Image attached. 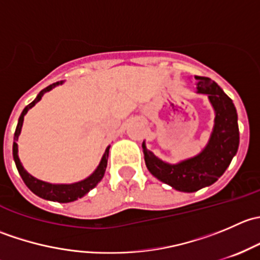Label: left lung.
<instances>
[{"label": "left lung", "instance_id": "1", "mask_svg": "<svg viewBox=\"0 0 260 260\" xmlns=\"http://www.w3.org/2000/svg\"><path fill=\"white\" fill-rule=\"evenodd\" d=\"M198 91L208 94L215 109V125L210 141L200 154L177 165L157 158L143 143L148 171L162 182L183 192H193L210 186L229 167L239 147L238 114L232 99L210 78L198 77Z\"/></svg>", "mask_w": 260, "mask_h": 260}]
</instances>
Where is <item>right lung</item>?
<instances>
[{"label": "right lung", "mask_w": 260, "mask_h": 260, "mask_svg": "<svg viewBox=\"0 0 260 260\" xmlns=\"http://www.w3.org/2000/svg\"><path fill=\"white\" fill-rule=\"evenodd\" d=\"M62 81H57V83L52 84V85L46 86L45 89L40 91L36 96V99L34 102H31L28 106L25 107V109L22 111L21 113L20 118H18V123H17V127L16 131H15V137H14V147H12V153H14V159H15V164H16L17 167V171L20 174V176L22 177L23 182L26 183L28 188L32 191L35 195L40 196V198L46 199V200H51V201H57V203H72V201L78 200V199L83 198L85 193H88L89 191L91 190L93 187H95L96 183L99 182L104 176V172H106L107 169V162H108V154H109V146L107 147L106 152H104V156L102 158L101 164H99L98 169L88 177V179L80 181V182H75L72 183V185H52V183H48V182H44V181H40L35 177L31 176L30 174L23 170L22 165H21L20 159H18L17 156V143L16 141L18 140V136H20L21 132V128H22V123H23V117L25 114L27 113V111L30 108H32L36 103L41 99V96L44 95V93L46 91L51 90L54 86L59 85L61 84Z\"/></svg>", "instance_id": "1"}]
</instances>
